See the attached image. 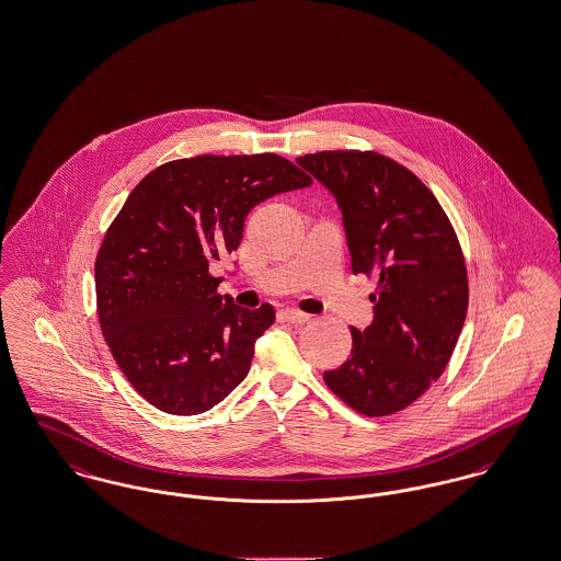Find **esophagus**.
Wrapping results in <instances>:
<instances>
[{"label": "esophagus", "instance_id": "34e87169", "mask_svg": "<svg viewBox=\"0 0 561 561\" xmlns=\"http://www.w3.org/2000/svg\"><path fill=\"white\" fill-rule=\"evenodd\" d=\"M282 313H284L286 320L293 321V323H307V321H311L309 313H302V311H298V309H284Z\"/></svg>", "mask_w": 561, "mask_h": 561}]
</instances>
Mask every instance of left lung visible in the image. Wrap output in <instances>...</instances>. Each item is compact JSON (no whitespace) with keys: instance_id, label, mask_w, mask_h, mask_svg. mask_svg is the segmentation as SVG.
I'll return each mask as SVG.
<instances>
[{"instance_id":"obj_1","label":"left lung","mask_w":561,"mask_h":561,"mask_svg":"<svg viewBox=\"0 0 561 561\" xmlns=\"http://www.w3.org/2000/svg\"><path fill=\"white\" fill-rule=\"evenodd\" d=\"M296 163L334 195L353 273L378 279L373 323L351 328V357L323 380L359 414H396L453 357L469 302L460 243L435 195L398 161L321 151Z\"/></svg>"}]
</instances>
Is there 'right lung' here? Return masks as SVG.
Returning <instances> with one entry per match:
<instances>
[{
  "mask_svg": "<svg viewBox=\"0 0 561 561\" xmlns=\"http://www.w3.org/2000/svg\"><path fill=\"white\" fill-rule=\"evenodd\" d=\"M311 183L259 153L168 161L134 187L96 256V305L113 359L151 405L202 414L248 376L275 309L216 294L208 267L238 250L256 204Z\"/></svg>",
  "mask_w": 561,
  "mask_h": 561,
  "instance_id": "1",
  "label": "right lung"
}]
</instances>
